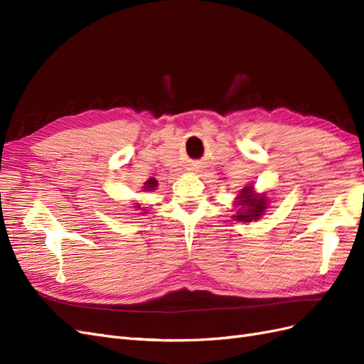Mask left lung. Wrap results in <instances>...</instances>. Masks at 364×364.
Returning a JSON list of instances; mask_svg holds the SVG:
<instances>
[{
	"label": "left lung",
	"mask_w": 364,
	"mask_h": 364,
	"mask_svg": "<svg viewBox=\"0 0 364 364\" xmlns=\"http://www.w3.org/2000/svg\"><path fill=\"white\" fill-rule=\"evenodd\" d=\"M252 186H246V188H243L240 193V200L237 205L241 208L237 211V215H234L240 222H252V220H257L258 217L262 215L264 209L267 208L266 196L255 197L252 194Z\"/></svg>",
	"instance_id": "left-lung-1"
}]
</instances>
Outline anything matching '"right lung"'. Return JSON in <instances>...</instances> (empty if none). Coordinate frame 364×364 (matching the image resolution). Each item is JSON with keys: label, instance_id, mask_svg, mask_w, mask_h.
Returning <instances> with one entry per match:
<instances>
[{"label": "right lung", "instance_id": "right-lung-1", "mask_svg": "<svg viewBox=\"0 0 364 364\" xmlns=\"http://www.w3.org/2000/svg\"><path fill=\"white\" fill-rule=\"evenodd\" d=\"M158 186V181L155 178H150L146 183H144V190L146 191H153Z\"/></svg>", "mask_w": 364, "mask_h": 364}]
</instances>
